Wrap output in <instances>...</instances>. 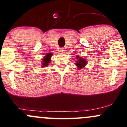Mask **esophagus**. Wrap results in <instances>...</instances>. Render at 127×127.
<instances>
[{"mask_svg": "<svg viewBox=\"0 0 127 127\" xmlns=\"http://www.w3.org/2000/svg\"><path fill=\"white\" fill-rule=\"evenodd\" d=\"M61 51L62 52V53H65V51H66V50H65V49L64 48H62L61 49Z\"/></svg>", "mask_w": 127, "mask_h": 127, "instance_id": "esophagus-1", "label": "esophagus"}]
</instances>
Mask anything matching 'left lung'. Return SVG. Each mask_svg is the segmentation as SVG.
Returning a JSON list of instances; mask_svg holds the SVG:
<instances>
[{"label":"left lung","mask_w":127,"mask_h":127,"mask_svg":"<svg viewBox=\"0 0 127 127\" xmlns=\"http://www.w3.org/2000/svg\"><path fill=\"white\" fill-rule=\"evenodd\" d=\"M76 59L77 61H76V63L74 64H75V65L78 66V68L81 69L82 68H83L84 66H86V65L87 64V62L86 61V60L84 59V58H81V57H79V56H76Z\"/></svg>","instance_id":"obj_1"}]
</instances>
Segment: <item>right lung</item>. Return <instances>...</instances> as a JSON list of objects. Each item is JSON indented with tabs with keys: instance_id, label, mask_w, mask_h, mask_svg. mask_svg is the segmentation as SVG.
I'll list each match as a JSON object with an SVG mask.
<instances>
[{
	"instance_id": "add662e5",
	"label": "right lung",
	"mask_w": 127,
	"mask_h": 127,
	"mask_svg": "<svg viewBox=\"0 0 127 127\" xmlns=\"http://www.w3.org/2000/svg\"><path fill=\"white\" fill-rule=\"evenodd\" d=\"M52 56V54L51 53H49V54H47V56H46L45 57H44V59H43V62L44 63H43V66H47V65H48V63L49 62V61H50V57H51ZM43 66H42V67H43ZM44 66V67H45Z\"/></svg>"
}]
</instances>
